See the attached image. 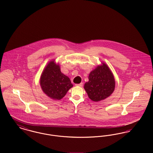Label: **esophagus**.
<instances>
[{"label": "esophagus", "instance_id": "obj_1", "mask_svg": "<svg viewBox=\"0 0 153 153\" xmlns=\"http://www.w3.org/2000/svg\"><path fill=\"white\" fill-rule=\"evenodd\" d=\"M82 85H83L82 82H81V83H80V84H76L75 85H76V86H79V87H82Z\"/></svg>", "mask_w": 153, "mask_h": 153}]
</instances>
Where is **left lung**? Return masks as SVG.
<instances>
[{"label":"left lung","instance_id":"1","mask_svg":"<svg viewBox=\"0 0 153 153\" xmlns=\"http://www.w3.org/2000/svg\"><path fill=\"white\" fill-rule=\"evenodd\" d=\"M89 81L84 84V89L90 99L94 102L104 100L111 95L115 87L114 76L105 63L97 66L89 73Z\"/></svg>","mask_w":153,"mask_h":153}]
</instances>
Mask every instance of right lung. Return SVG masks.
<instances>
[{
  "label": "right lung",
  "instance_id": "right-lung-1",
  "mask_svg": "<svg viewBox=\"0 0 153 153\" xmlns=\"http://www.w3.org/2000/svg\"><path fill=\"white\" fill-rule=\"evenodd\" d=\"M40 85L44 93L54 100H60L65 96L73 84L69 78L61 72L54 60L50 61L44 69L40 78Z\"/></svg>",
  "mask_w": 153,
  "mask_h": 153
}]
</instances>
